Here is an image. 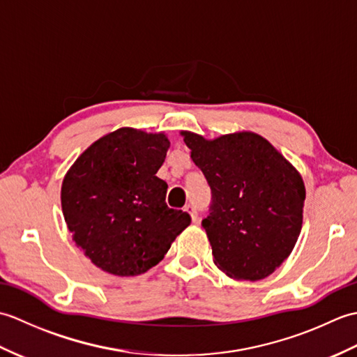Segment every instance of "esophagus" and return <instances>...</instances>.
Segmentation results:
<instances>
[{
    "instance_id": "1",
    "label": "esophagus",
    "mask_w": 357,
    "mask_h": 357,
    "mask_svg": "<svg viewBox=\"0 0 357 357\" xmlns=\"http://www.w3.org/2000/svg\"><path fill=\"white\" fill-rule=\"evenodd\" d=\"M185 211H188V213H190L193 222H198V219H199L198 210H196V207L193 206V204H187V206H185Z\"/></svg>"
}]
</instances>
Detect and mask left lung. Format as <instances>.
<instances>
[{"instance_id":"1","label":"left lung","mask_w":357,"mask_h":357,"mask_svg":"<svg viewBox=\"0 0 357 357\" xmlns=\"http://www.w3.org/2000/svg\"><path fill=\"white\" fill-rule=\"evenodd\" d=\"M183 135L211 190L202 227L215 264L234 279L270 276L291 253L302 229L305 187L301 174L256 133L213 141Z\"/></svg>"}]
</instances>
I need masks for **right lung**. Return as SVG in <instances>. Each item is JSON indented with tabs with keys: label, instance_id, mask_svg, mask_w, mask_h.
<instances>
[{
	"label": "right lung",
	"instance_id": "obj_1",
	"mask_svg": "<svg viewBox=\"0 0 357 357\" xmlns=\"http://www.w3.org/2000/svg\"><path fill=\"white\" fill-rule=\"evenodd\" d=\"M169 146L164 133L119 128L93 142L66 174L61 206L67 227L101 270L142 275L190 225L187 211L167 206V183L156 176Z\"/></svg>",
	"mask_w": 357,
	"mask_h": 357
}]
</instances>
